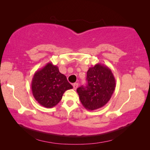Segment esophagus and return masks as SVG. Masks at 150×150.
<instances>
[{
    "label": "esophagus",
    "instance_id": "esophagus-1",
    "mask_svg": "<svg viewBox=\"0 0 150 150\" xmlns=\"http://www.w3.org/2000/svg\"><path fill=\"white\" fill-rule=\"evenodd\" d=\"M78 86H79V83H74L73 84V88L75 89V90H76V89L77 88V87H78Z\"/></svg>",
    "mask_w": 150,
    "mask_h": 150
}]
</instances>
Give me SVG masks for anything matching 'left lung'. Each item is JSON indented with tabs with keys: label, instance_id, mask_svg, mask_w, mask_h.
<instances>
[{
	"label": "left lung",
	"instance_id": "left-lung-1",
	"mask_svg": "<svg viewBox=\"0 0 150 150\" xmlns=\"http://www.w3.org/2000/svg\"><path fill=\"white\" fill-rule=\"evenodd\" d=\"M86 86L77 88L80 100L86 109L95 110L110 100L115 89V79L108 66L96 64L87 71Z\"/></svg>",
	"mask_w": 150,
	"mask_h": 150
}]
</instances>
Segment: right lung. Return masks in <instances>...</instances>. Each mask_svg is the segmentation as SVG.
Here are the masks:
<instances>
[{
  "label": "right lung",
  "mask_w": 150,
  "mask_h": 150,
  "mask_svg": "<svg viewBox=\"0 0 150 150\" xmlns=\"http://www.w3.org/2000/svg\"><path fill=\"white\" fill-rule=\"evenodd\" d=\"M66 77L52 62L35 73L31 81L32 93L38 103L45 108H53L62 99L64 93L72 89Z\"/></svg>",
  "instance_id": "add662e5"
}]
</instances>
